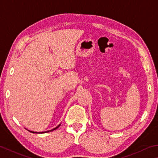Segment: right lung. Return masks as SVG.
<instances>
[{"label": "right lung", "mask_w": 158, "mask_h": 158, "mask_svg": "<svg viewBox=\"0 0 158 158\" xmlns=\"http://www.w3.org/2000/svg\"><path fill=\"white\" fill-rule=\"evenodd\" d=\"M60 126H61V124H59L58 126H57L56 127H55V128H54L53 129H51V130H50V131H44V132H34V131H29V130H27L28 131H30V133H38V134H40V133H48V132H51V131H53L54 130H56V128H58Z\"/></svg>", "instance_id": "right-lung-1"}]
</instances>
